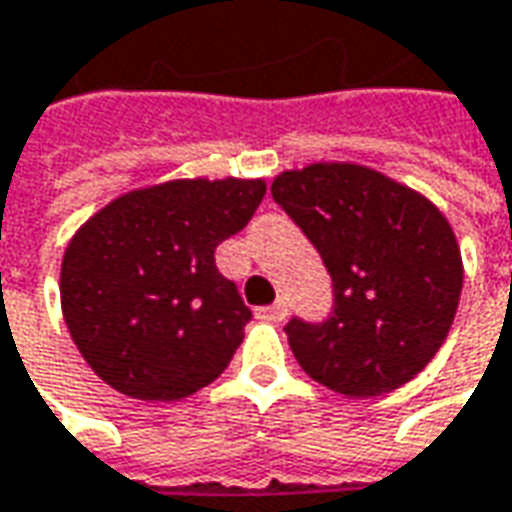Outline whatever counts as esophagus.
Returning <instances> with one entry per match:
<instances>
[{
    "label": "esophagus",
    "mask_w": 512,
    "mask_h": 512,
    "mask_svg": "<svg viewBox=\"0 0 512 512\" xmlns=\"http://www.w3.org/2000/svg\"><path fill=\"white\" fill-rule=\"evenodd\" d=\"M257 317H260V320H266V323H283V320H286V303H283V300H277L274 306H266V309L257 311Z\"/></svg>",
    "instance_id": "esophagus-1"
}]
</instances>
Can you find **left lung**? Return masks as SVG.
Returning <instances> with one entry per match:
<instances>
[{
	"label": "left lung",
	"mask_w": 512,
	"mask_h": 512,
	"mask_svg": "<svg viewBox=\"0 0 512 512\" xmlns=\"http://www.w3.org/2000/svg\"><path fill=\"white\" fill-rule=\"evenodd\" d=\"M272 195L334 283L326 323L286 326L300 368L360 399L411 382L445 343L462 294V252L448 218L422 192L351 161L286 169Z\"/></svg>",
	"instance_id": "obj_1"
}]
</instances>
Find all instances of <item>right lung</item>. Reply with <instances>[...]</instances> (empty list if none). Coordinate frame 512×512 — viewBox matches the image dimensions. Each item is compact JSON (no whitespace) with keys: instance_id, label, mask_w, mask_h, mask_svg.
<instances>
[{"instance_id":"obj_1","label":"right lung","mask_w":512,"mask_h":512,"mask_svg":"<svg viewBox=\"0 0 512 512\" xmlns=\"http://www.w3.org/2000/svg\"><path fill=\"white\" fill-rule=\"evenodd\" d=\"M263 195V178H178L130 189L81 223L62 257V314L110 388L175 402L221 377L252 311L215 249Z\"/></svg>"}]
</instances>
